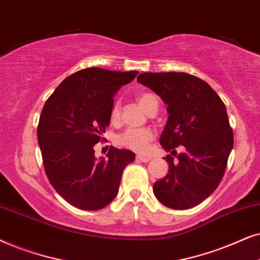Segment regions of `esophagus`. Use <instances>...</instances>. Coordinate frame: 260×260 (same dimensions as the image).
Masks as SVG:
<instances>
[{"mask_svg": "<svg viewBox=\"0 0 260 260\" xmlns=\"http://www.w3.org/2000/svg\"><path fill=\"white\" fill-rule=\"evenodd\" d=\"M137 160L141 162H148L151 160V157H147V155H137Z\"/></svg>", "mask_w": 260, "mask_h": 260, "instance_id": "34e87169", "label": "esophagus"}]
</instances>
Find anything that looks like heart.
Returning <instances> with one entry per match:
<instances>
[{
	"mask_svg": "<svg viewBox=\"0 0 260 260\" xmlns=\"http://www.w3.org/2000/svg\"><path fill=\"white\" fill-rule=\"evenodd\" d=\"M138 102L143 108L150 113L152 109H158V100L151 92H141L137 96ZM120 116V103L115 102L110 112V119L116 121ZM153 139V132L148 128H128L123 133L117 137V143L121 146L129 148V150L143 152L146 150L147 145Z\"/></svg>",
	"mask_w": 260,
	"mask_h": 260,
	"instance_id": "1",
	"label": "heart"
}]
</instances>
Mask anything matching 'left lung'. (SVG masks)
Instances as JSON below:
<instances>
[{
    "label": "left lung",
    "instance_id": "8db88e82",
    "mask_svg": "<svg viewBox=\"0 0 260 260\" xmlns=\"http://www.w3.org/2000/svg\"><path fill=\"white\" fill-rule=\"evenodd\" d=\"M137 79L166 105L162 148L174 153L183 146L176 162L165 158L169 174L153 184L154 196L169 208H192L217 188L226 170L233 148L226 107L208 83L184 72H144Z\"/></svg>",
    "mask_w": 260,
    "mask_h": 260
}]
</instances>
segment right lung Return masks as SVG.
<instances>
[{"label": "right lung", "mask_w": 260, "mask_h": 260, "mask_svg": "<svg viewBox=\"0 0 260 260\" xmlns=\"http://www.w3.org/2000/svg\"><path fill=\"white\" fill-rule=\"evenodd\" d=\"M138 71L89 68L69 76L45 103L38 143L45 172L65 201L83 210L108 206L119 191L123 169L134 161L129 150L110 147L96 158L94 146L110 122L114 95Z\"/></svg>", "instance_id": "right-lung-1"}]
</instances>
